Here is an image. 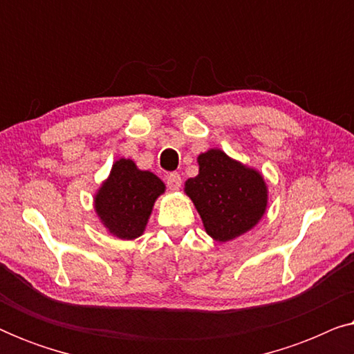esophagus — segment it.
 <instances>
[{"instance_id":"obj_1","label":"esophagus","mask_w":354,"mask_h":354,"mask_svg":"<svg viewBox=\"0 0 354 354\" xmlns=\"http://www.w3.org/2000/svg\"><path fill=\"white\" fill-rule=\"evenodd\" d=\"M166 183H167V187L171 188V190H178V188H180V185H182V177L178 176L177 172H172V174H169V176H167Z\"/></svg>"}]
</instances>
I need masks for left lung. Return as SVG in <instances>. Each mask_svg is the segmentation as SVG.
Returning a JSON list of instances; mask_svg holds the SVG:
<instances>
[{"instance_id": "obj_1", "label": "left lung", "mask_w": 354, "mask_h": 354, "mask_svg": "<svg viewBox=\"0 0 354 354\" xmlns=\"http://www.w3.org/2000/svg\"><path fill=\"white\" fill-rule=\"evenodd\" d=\"M198 164L200 174L188 178L185 192L195 203L207 234L227 241L256 225L268 205L261 174L241 166L221 149L200 154Z\"/></svg>"}]
</instances>
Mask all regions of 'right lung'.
I'll return each instance as SVG.
<instances>
[{
  "label": "right lung",
  "instance_id": "add662e5",
  "mask_svg": "<svg viewBox=\"0 0 354 354\" xmlns=\"http://www.w3.org/2000/svg\"><path fill=\"white\" fill-rule=\"evenodd\" d=\"M162 192L164 183L154 174L138 171L130 159H119L100 188L95 207L111 234L132 240L143 234L154 200Z\"/></svg>",
  "mask_w": 354,
  "mask_h": 354
}]
</instances>
